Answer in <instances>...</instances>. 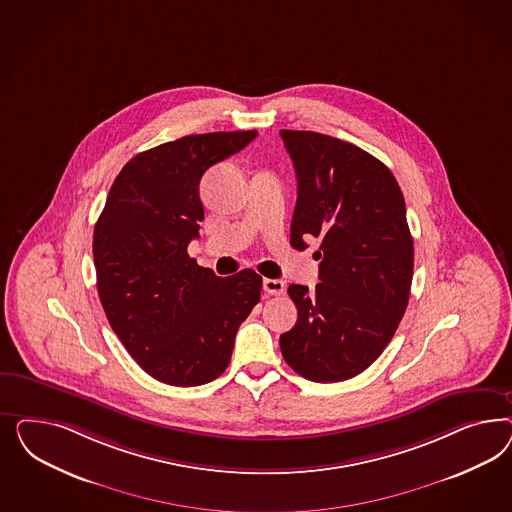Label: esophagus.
I'll return each instance as SVG.
<instances>
[{"instance_id": "obj_1", "label": "esophagus", "mask_w": 512, "mask_h": 512, "mask_svg": "<svg viewBox=\"0 0 512 512\" xmlns=\"http://www.w3.org/2000/svg\"><path fill=\"white\" fill-rule=\"evenodd\" d=\"M263 289L266 295H283L285 293V283L281 279H264Z\"/></svg>"}]
</instances>
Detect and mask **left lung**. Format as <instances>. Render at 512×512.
I'll list each match as a JSON object with an SVG mask.
<instances>
[{
    "mask_svg": "<svg viewBox=\"0 0 512 512\" xmlns=\"http://www.w3.org/2000/svg\"><path fill=\"white\" fill-rule=\"evenodd\" d=\"M298 184L291 246L319 238L315 289L289 285L296 325L279 336L285 362L315 383L364 372L402 321L413 238L402 189L377 157L313 131H279Z\"/></svg>",
    "mask_w": 512,
    "mask_h": 512,
    "instance_id": "obj_1",
    "label": "left lung"
}]
</instances>
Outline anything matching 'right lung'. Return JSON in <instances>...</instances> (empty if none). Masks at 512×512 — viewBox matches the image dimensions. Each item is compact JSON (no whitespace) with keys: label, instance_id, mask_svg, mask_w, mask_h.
Masks as SVG:
<instances>
[{"label":"right lung","instance_id":"obj_1","mask_svg":"<svg viewBox=\"0 0 512 512\" xmlns=\"http://www.w3.org/2000/svg\"><path fill=\"white\" fill-rule=\"evenodd\" d=\"M257 131L187 135L140 152L116 176L93 231L97 291L112 330L154 379L214 381L261 298L263 278H219L187 255L199 238L202 174L246 148Z\"/></svg>","mask_w":512,"mask_h":512}]
</instances>
